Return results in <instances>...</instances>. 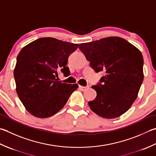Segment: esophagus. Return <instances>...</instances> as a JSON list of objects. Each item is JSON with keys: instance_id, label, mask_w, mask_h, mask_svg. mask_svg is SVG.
I'll return each mask as SVG.
<instances>
[{"instance_id": "1", "label": "esophagus", "mask_w": 156, "mask_h": 156, "mask_svg": "<svg viewBox=\"0 0 156 156\" xmlns=\"http://www.w3.org/2000/svg\"><path fill=\"white\" fill-rule=\"evenodd\" d=\"M79 88L82 91H84L86 90L87 89H88V86H87V87H83V86H80V85H79Z\"/></svg>"}]
</instances>
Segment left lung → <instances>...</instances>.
<instances>
[{
    "label": "left lung",
    "mask_w": 156,
    "mask_h": 156,
    "mask_svg": "<svg viewBox=\"0 0 156 156\" xmlns=\"http://www.w3.org/2000/svg\"><path fill=\"white\" fill-rule=\"evenodd\" d=\"M79 48L94 71L105 73L92 86L97 97L88 102L90 109L107 119L120 116L136 100L144 78L141 51L117 36L81 43Z\"/></svg>",
    "instance_id": "8db88e82"
}]
</instances>
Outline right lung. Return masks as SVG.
I'll use <instances>...</instances> for the list:
<instances>
[{"label":"right lung","instance_id":"1","mask_svg":"<svg viewBox=\"0 0 156 156\" xmlns=\"http://www.w3.org/2000/svg\"><path fill=\"white\" fill-rule=\"evenodd\" d=\"M78 44L47 37L25 46L17 57L14 69L16 91L30 114L39 118L51 117L62 109L78 88L58 80V72L68 76L67 63Z\"/></svg>","mask_w":156,"mask_h":156}]
</instances>
